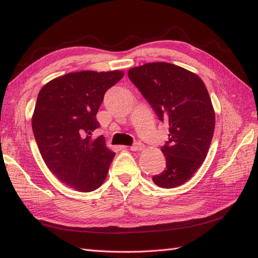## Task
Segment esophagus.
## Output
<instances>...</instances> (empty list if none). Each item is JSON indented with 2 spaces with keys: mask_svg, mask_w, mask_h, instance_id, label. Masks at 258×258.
Wrapping results in <instances>:
<instances>
[{
  "mask_svg": "<svg viewBox=\"0 0 258 258\" xmlns=\"http://www.w3.org/2000/svg\"><path fill=\"white\" fill-rule=\"evenodd\" d=\"M131 151H134V152H140L142 150H144V145L142 143H136L135 145H132L130 147Z\"/></svg>",
  "mask_w": 258,
  "mask_h": 258,
  "instance_id": "esophagus-1",
  "label": "esophagus"
}]
</instances>
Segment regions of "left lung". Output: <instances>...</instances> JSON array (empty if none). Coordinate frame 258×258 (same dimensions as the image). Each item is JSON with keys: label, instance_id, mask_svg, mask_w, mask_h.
Masks as SVG:
<instances>
[{"label": "left lung", "instance_id": "left-lung-1", "mask_svg": "<svg viewBox=\"0 0 258 258\" xmlns=\"http://www.w3.org/2000/svg\"><path fill=\"white\" fill-rule=\"evenodd\" d=\"M127 74L158 119L168 124L169 140L161 149L166 168L153 182L163 188L186 183L205 161L215 128V111L204 82L166 62L146 63Z\"/></svg>", "mask_w": 258, "mask_h": 258}]
</instances>
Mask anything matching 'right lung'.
I'll list each match as a JSON object with an SVG mask.
<instances>
[{
  "instance_id": "add662e5",
  "label": "right lung",
  "mask_w": 258,
  "mask_h": 258,
  "mask_svg": "<svg viewBox=\"0 0 258 258\" xmlns=\"http://www.w3.org/2000/svg\"><path fill=\"white\" fill-rule=\"evenodd\" d=\"M124 76L123 71L68 73L42 87L32 128L48 169L65 185L92 191L104 183L115 153L105 139H92L105 92Z\"/></svg>"
}]
</instances>
